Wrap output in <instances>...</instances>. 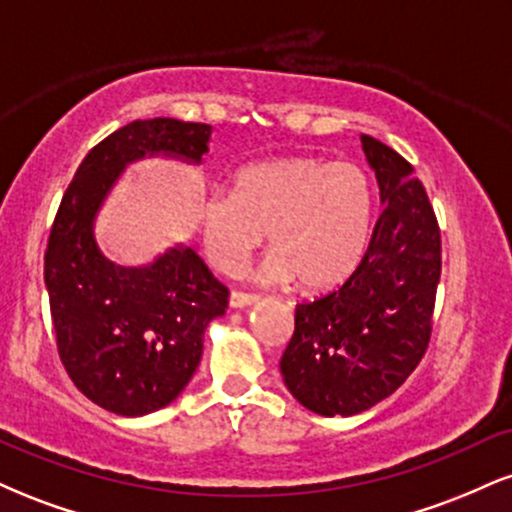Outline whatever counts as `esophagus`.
<instances>
[{
	"mask_svg": "<svg viewBox=\"0 0 512 512\" xmlns=\"http://www.w3.org/2000/svg\"><path fill=\"white\" fill-rule=\"evenodd\" d=\"M260 301V296L257 293H245V291H238L233 289L231 291V308H248V305Z\"/></svg>",
	"mask_w": 512,
	"mask_h": 512,
	"instance_id": "obj_1",
	"label": "esophagus"
}]
</instances>
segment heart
Returning <instances> with one entry per match:
<instances>
[{"label": "heart", "mask_w": 512, "mask_h": 512, "mask_svg": "<svg viewBox=\"0 0 512 512\" xmlns=\"http://www.w3.org/2000/svg\"><path fill=\"white\" fill-rule=\"evenodd\" d=\"M373 214L368 175L356 163L284 156L233 175V195L211 192L202 204V238L216 269L238 274L267 238L274 248L257 279L303 289L342 284L366 250Z\"/></svg>", "instance_id": "b5f03b06"}]
</instances>
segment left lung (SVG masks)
Masks as SVG:
<instances>
[{
	"label": "left lung",
	"instance_id": "1",
	"mask_svg": "<svg viewBox=\"0 0 512 512\" xmlns=\"http://www.w3.org/2000/svg\"><path fill=\"white\" fill-rule=\"evenodd\" d=\"M383 211L354 274L296 305L281 375L322 416H351L390 397L424 358L440 281V228L411 163L361 134Z\"/></svg>",
	"mask_w": 512,
	"mask_h": 512
}]
</instances>
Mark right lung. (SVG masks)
<instances>
[{"mask_svg": "<svg viewBox=\"0 0 512 512\" xmlns=\"http://www.w3.org/2000/svg\"><path fill=\"white\" fill-rule=\"evenodd\" d=\"M209 134V125L173 117L120 127L88 151L52 223L45 286L57 354L79 392L113 414H151L180 395L209 320L228 308V289L182 245L146 267L108 262L93 240V216L125 163L156 151L202 161Z\"/></svg>", "mask_w": 512, "mask_h": 512, "instance_id": "add662e5", "label": "right lung"}]
</instances>
